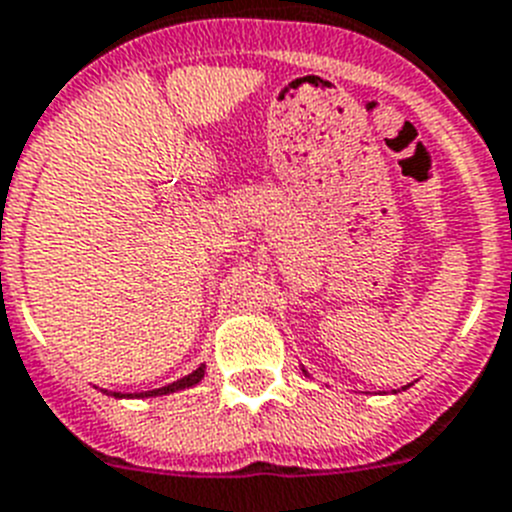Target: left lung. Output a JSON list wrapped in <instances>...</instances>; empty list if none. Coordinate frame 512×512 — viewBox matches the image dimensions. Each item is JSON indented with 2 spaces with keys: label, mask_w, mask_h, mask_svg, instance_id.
Here are the masks:
<instances>
[{
  "label": "left lung",
  "mask_w": 512,
  "mask_h": 512,
  "mask_svg": "<svg viewBox=\"0 0 512 512\" xmlns=\"http://www.w3.org/2000/svg\"><path fill=\"white\" fill-rule=\"evenodd\" d=\"M306 373V371H304ZM407 386H412V384H407ZM407 386H402V389H407ZM394 394H397V391H394Z\"/></svg>",
  "instance_id": "left-lung-1"
}]
</instances>
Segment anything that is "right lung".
<instances>
[{"label": "right lung", "mask_w": 512, "mask_h": 512, "mask_svg": "<svg viewBox=\"0 0 512 512\" xmlns=\"http://www.w3.org/2000/svg\"><path fill=\"white\" fill-rule=\"evenodd\" d=\"M203 373H206V363H201V366L195 368L193 373H188V376H182V379H177V381H172V384L162 386V389L139 391V394H121V391H105V394H110V397H115V399H146V397H164V394H172V391L190 389V386H195V384H198V381L203 379Z\"/></svg>", "instance_id": "right-lung-1"}]
</instances>
